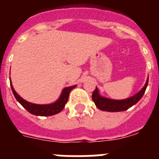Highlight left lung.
<instances>
[{"instance_id":"8db88e82","label":"left lung","mask_w":159,"mask_h":159,"mask_svg":"<svg viewBox=\"0 0 159 159\" xmlns=\"http://www.w3.org/2000/svg\"><path fill=\"white\" fill-rule=\"evenodd\" d=\"M148 80L149 76L147 77L145 85L143 86V88L140 90L139 92L133 96L125 99H112L102 96L99 94V89L96 87L95 91L92 93V100L95 102V106L101 111L109 112L124 111H127V109L131 107L132 106H134V104H136L142 99L143 95L145 93L147 85H148Z\"/></svg>"}]
</instances>
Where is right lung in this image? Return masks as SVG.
Listing matches in <instances>:
<instances>
[{"mask_svg": "<svg viewBox=\"0 0 159 159\" xmlns=\"http://www.w3.org/2000/svg\"><path fill=\"white\" fill-rule=\"evenodd\" d=\"M10 80V79H9ZM10 85L12 88V93L16 99V100L23 106L24 108H25L29 113L34 115V116H54L56 114L60 113L65 107V104L67 103L69 93L73 88H75L76 85L74 86H70L65 88L63 89L62 92L60 94L59 99L54 102L49 103V104H36V103H32V102H28L25 99H24L22 97L20 96L16 91L14 90L12 87V82L10 80Z\"/></svg>", "mask_w": 159, "mask_h": 159, "instance_id": "add662e5", "label": "right lung"}]
</instances>
